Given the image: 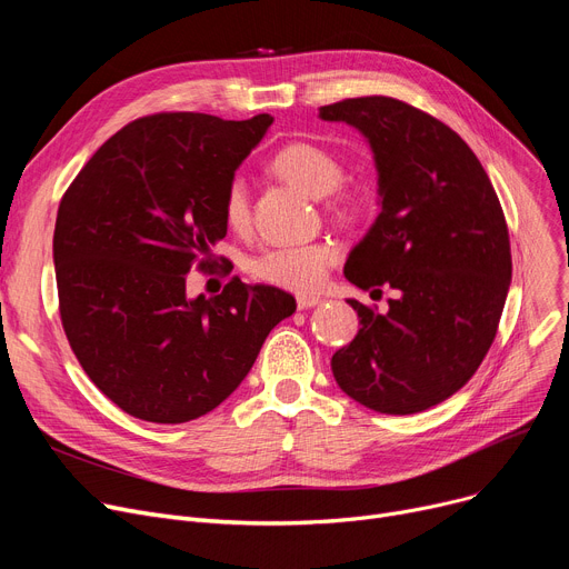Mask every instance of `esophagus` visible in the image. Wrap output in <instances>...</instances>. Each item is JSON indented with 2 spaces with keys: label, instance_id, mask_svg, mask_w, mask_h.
I'll return each mask as SVG.
<instances>
[{
  "label": "esophagus",
  "instance_id": "34e87169",
  "mask_svg": "<svg viewBox=\"0 0 569 569\" xmlns=\"http://www.w3.org/2000/svg\"><path fill=\"white\" fill-rule=\"evenodd\" d=\"M322 300L316 295H297V309L305 311V309H311V307H318Z\"/></svg>",
  "mask_w": 569,
  "mask_h": 569
}]
</instances>
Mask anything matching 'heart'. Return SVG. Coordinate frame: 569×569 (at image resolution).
I'll return each instance as SVG.
<instances>
[{"label":"heart","instance_id":"obj_1","mask_svg":"<svg viewBox=\"0 0 569 569\" xmlns=\"http://www.w3.org/2000/svg\"><path fill=\"white\" fill-rule=\"evenodd\" d=\"M269 166L283 182L311 198L330 193L332 212L341 219H357L367 209V189L341 184L343 163L332 149L322 144L309 140L288 142ZM223 219L232 230H244L251 221V200L242 177H232L223 191ZM335 260L337 249L330 242L272 247L249 262V272L264 283L311 292L325 281Z\"/></svg>","mask_w":569,"mask_h":569}]
</instances>
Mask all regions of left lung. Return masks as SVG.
<instances>
[{"label":"left lung","mask_w":569,"mask_h":569,"mask_svg":"<svg viewBox=\"0 0 569 569\" xmlns=\"http://www.w3.org/2000/svg\"><path fill=\"white\" fill-rule=\"evenodd\" d=\"M320 117L369 138L382 198L343 274L362 290H397L385 313L348 300L362 330L332 355V373L376 412H422L459 392L496 339L512 281L500 200L463 138L420 108L360 97Z\"/></svg>","instance_id":"8db88e82"}]
</instances>
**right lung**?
<instances>
[{
  "instance_id": "add662e5",
  "label": "right lung",
  "mask_w": 569,
  "mask_h": 569,
  "mask_svg": "<svg viewBox=\"0 0 569 569\" xmlns=\"http://www.w3.org/2000/svg\"><path fill=\"white\" fill-rule=\"evenodd\" d=\"M274 117H138L76 174L52 237L59 318L80 367L124 412L182 425L247 378L295 297L232 277L187 300L226 237L223 191Z\"/></svg>"
}]
</instances>
